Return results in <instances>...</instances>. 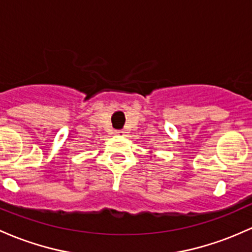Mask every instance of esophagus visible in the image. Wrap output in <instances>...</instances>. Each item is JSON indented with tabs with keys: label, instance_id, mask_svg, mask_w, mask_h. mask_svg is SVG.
I'll use <instances>...</instances> for the list:
<instances>
[{
	"label": "esophagus",
	"instance_id": "esophagus-1",
	"mask_svg": "<svg viewBox=\"0 0 252 252\" xmlns=\"http://www.w3.org/2000/svg\"><path fill=\"white\" fill-rule=\"evenodd\" d=\"M115 135H117V136H123L124 131L123 130H116L115 131Z\"/></svg>",
	"mask_w": 252,
	"mask_h": 252
}]
</instances>
